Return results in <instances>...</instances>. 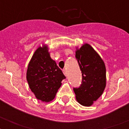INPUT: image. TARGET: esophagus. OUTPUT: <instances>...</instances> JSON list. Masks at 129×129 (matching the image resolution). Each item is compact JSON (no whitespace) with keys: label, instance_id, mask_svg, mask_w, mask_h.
Wrapping results in <instances>:
<instances>
[{"label":"esophagus","instance_id":"obj_1","mask_svg":"<svg viewBox=\"0 0 129 129\" xmlns=\"http://www.w3.org/2000/svg\"><path fill=\"white\" fill-rule=\"evenodd\" d=\"M63 74H64L66 76H67V72L66 70H63Z\"/></svg>","mask_w":129,"mask_h":129}]
</instances>
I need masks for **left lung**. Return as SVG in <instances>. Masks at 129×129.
<instances>
[{"instance_id": "obj_1", "label": "left lung", "mask_w": 129, "mask_h": 129, "mask_svg": "<svg viewBox=\"0 0 129 129\" xmlns=\"http://www.w3.org/2000/svg\"><path fill=\"white\" fill-rule=\"evenodd\" d=\"M82 80L79 88H74L77 101L85 106H92L104 92L106 87V67L104 61L88 43L76 51Z\"/></svg>"}]
</instances>
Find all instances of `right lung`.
I'll list each match as a JSON object with an SVG mask.
<instances>
[{"mask_svg": "<svg viewBox=\"0 0 129 129\" xmlns=\"http://www.w3.org/2000/svg\"><path fill=\"white\" fill-rule=\"evenodd\" d=\"M65 78L62 71L51 58L47 46L38 47L29 61L27 72V80L35 97L45 102L53 100Z\"/></svg>", "mask_w": 129, "mask_h": 129, "instance_id": "1", "label": "right lung"}]
</instances>
